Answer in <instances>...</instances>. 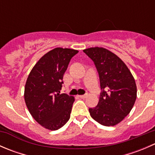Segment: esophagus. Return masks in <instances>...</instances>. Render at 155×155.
Wrapping results in <instances>:
<instances>
[{"mask_svg":"<svg viewBox=\"0 0 155 155\" xmlns=\"http://www.w3.org/2000/svg\"><path fill=\"white\" fill-rule=\"evenodd\" d=\"M87 97V94H83V95H79V97L82 98V99H85V98H86Z\"/></svg>","mask_w":155,"mask_h":155,"instance_id":"obj_1","label":"esophagus"}]
</instances>
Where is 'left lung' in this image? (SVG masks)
Returning <instances> with one entry per match:
<instances>
[{
  "mask_svg": "<svg viewBox=\"0 0 155 155\" xmlns=\"http://www.w3.org/2000/svg\"><path fill=\"white\" fill-rule=\"evenodd\" d=\"M98 72L101 92L96 107L89 108L93 119L104 126H114L130 113L137 99V85L125 64L104 48L83 50Z\"/></svg>",
  "mask_w": 155,
  "mask_h": 155,
  "instance_id": "8db88e82",
  "label": "left lung"
}]
</instances>
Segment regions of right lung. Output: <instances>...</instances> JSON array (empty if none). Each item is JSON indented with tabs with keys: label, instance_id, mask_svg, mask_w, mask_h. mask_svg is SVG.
Listing matches in <instances>:
<instances>
[{
	"label": "right lung",
	"instance_id": "1",
	"mask_svg": "<svg viewBox=\"0 0 155 155\" xmlns=\"http://www.w3.org/2000/svg\"><path fill=\"white\" fill-rule=\"evenodd\" d=\"M78 52L70 48H54L38 61L28 77L26 106L33 118L46 129H60L70 119L74 97L59 93L69 63Z\"/></svg>",
	"mask_w": 155,
	"mask_h": 155
}]
</instances>
